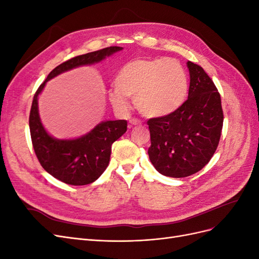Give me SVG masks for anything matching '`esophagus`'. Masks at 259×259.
Wrapping results in <instances>:
<instances>
[{
	"label": "esophagus",
	"mask_w": 259,
	"mask_h": 259,
	"mask_svg": "<svg viewBox=\"0 0 259 259\" xmlns=\"http://www.w3.org/2000/svg\"><path fill=\"white\" fill-rule=\"evenodd\" d=\"M130 124L138 126V125H142V122H140L139 120H136V119H132V120H130Z\"/></svg>",
	"instance_id": "1"
}]
</instances>
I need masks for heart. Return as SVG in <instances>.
Listing matches in <instances>:
<instances>
[{
    "label": "heart",
    "mask_w": 259,
    "mask_h": 259,
    "mask_svg": "<svg viewBox=\"0 0 259 259\" xmlns=\"http://www.w3.org/2000/svg\"><path fill=\"white\" fill-rule=\"evenodd\" d=\"M188 77L174 58L135 59L124 65L115 79L110 100L117 109L127 107V97L136 96L139 111L160 117L173 113L187 97Z\"/></svg>",
    "instance_id": "heart-1"
}]
</instances>
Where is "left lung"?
Masks as SVG:
<instances>
[{"mask_svg":"<svg viewBox=\"0 0 259 259\" xmlns=\"http://www.w3.org/2000/svg\"><path fill=\"white\" fill-rule=\"evenodd\" d=\"M190 73L188 99L176 111L152 117L147 124L149 159L160 174L182 178L201 170L221 139L224 112L221 94L203 68L187 62Z\"/></svg>","mask_w":259,"mask_h":259,"instance_id":"1","label":"left lung"}]
</instances>
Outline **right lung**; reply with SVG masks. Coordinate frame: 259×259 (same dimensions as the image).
<instances>
[{"instance_id": "obj_1", "label": "right lung", "mask_w": 259, "mask_h": 259, "mask_svg": "<svg viewBox=\"0 0 259 259\" xmlns=\"http://www.w3.org/2000/svg\"><path fill=\"white\" fill-rule=\"evenodd\" d=\"M121 50L122 48L119 46H110L62 62L52 70L34 94L29 115V127L34 152L42 167L62 183L83 186L92 184L99 178L110 161L112 144L126 132L127 122L125 120L101 122L89 134L80 138L55 139L45 131L38 116V94L44 89L45 83L54 76L75 67L98 62Z\"/></svg>"}]
</instances>
